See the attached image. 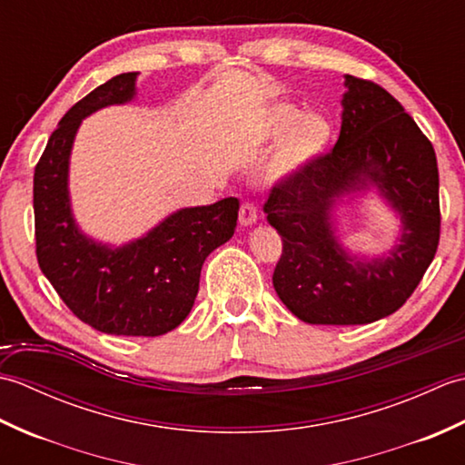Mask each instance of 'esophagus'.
Segmentation results:
<instances>
[{
    "label": "esophagus",
    "instance_id": "1",
    "mask_svg": "<svg viewBox=\"0 0 465 465\" xmlns=\"http://www.w3.org/2000/svg\"><path fill=\"white\" fill-rule=\"evenodd\" d=\"M258 222V210L252 202H243L240 207V223L242 225H253Z\"/></svg>",
    "mask_w": 465,
    "mask_h": 465
}]
</instances>
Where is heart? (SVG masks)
I'll use <instances>...</instances> for the list:
<instances>
[{"mask_svg":"<svg viewBox=\"0 0 465 465\" xmlns=\"http://www.w3.org/2000/svg\"><path fill=\"white\" fill-rule=\"evenodd\" d=\"M290 129L292 132L275 157V173L293 172L308 165L315 157H320L331 142V124L325 117L315 114L302 117V112L293 105L275 107L270 115V134L283 135Z\"/></svg>","mask_w":465,"mask_h":465,"instance_id":"heart-1","label":"heart"}]
</instances>
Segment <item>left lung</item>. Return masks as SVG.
<instances>
[{
    "label": "left lung",
    "mask_w": 465,
    "mask_h": 465,
    "mask_svg": "<svg viewBox=\"0 0 465 465\" xmlns=\"http://www.w3.org/2000/svg\"><path fill=\"white\" fill-rule=\"evenodd\" d=\"M341 132L328 153L273 183L263 212L282 235L273 288L302 322L360 325L398 312L418 288L440 243V173L433 145L381 85L345 75ZM379 189L402 215L388 259L353 262L334 240L335 196Z\"/></svg>",
    "instance_id": "8db88e82"
}]
</instances>
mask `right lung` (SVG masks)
Wrapping results in <instances>:
<instances>
[{
  "mask_svg": "<svg viewBox=\"0 0 465 465\" xmlns=\"http://www.w3.org/2000/svg\"><path fill=\"white\" fill-rule=\"evenodd\" d=\"M135 75L122 74L95 87L49 135L34 173L35 255L44 275L75 318L112 335L155 338L192 312L207 255L232 238L238 197L185 207L145 238L105 248L80 233L69 210L67 165L77 127L105 105L135 94Z\"/></svg>",
  "mask_w": 465,
  "mask_h": 465,
  "instance_id": "add662e5",
  "label": "right lung"
}]
</instances>
